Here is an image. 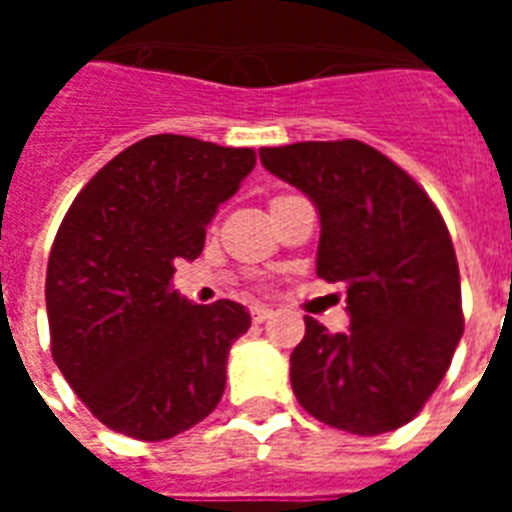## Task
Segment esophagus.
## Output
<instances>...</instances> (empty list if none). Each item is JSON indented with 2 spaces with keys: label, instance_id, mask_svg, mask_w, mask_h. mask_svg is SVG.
Masks as SVG:
<instances>
[{
  "label": "esophagus",
  "instance_id": "esophagus-1",
  "mask_svg": "<svg viewBox=\"0 0 512 512\" xmlns=\"http://www.w3.org/2000/svg\"><path fill=\"white\" fill-rule=\"evenodd\" d=\"M273 316V308H268V305H255L252 308V321L255 324H263V321H268Z\"/></svg>",
  "mask_w": 512,
  "mask_h": 512
}]
</instances>
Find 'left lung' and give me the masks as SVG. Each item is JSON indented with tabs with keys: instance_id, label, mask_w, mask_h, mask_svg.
I'll list each match as a JSON object with an SVG mask.
<instances>
[{
	"instance_id": "left-lung-1",
	"label": "left lung",
	"mask_w": 512,
	"mask_h": 512,
	"mask_svg": "<svg viewBox=\"0 0 512 512\" xmlns=\"http://www.w3.org/2000/svg\"><path fill=\"white\" fill-rule=\"evenodd\" d=\"M260 162L316 204V273L342 284L348 303V332L305 316L289 358L297 401L356 436L401 428L444 380L465 324L444 217L398 164L361 140L260 148Z\"/></svg>"
}]
</instances>
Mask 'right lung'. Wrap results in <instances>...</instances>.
Here are the masks:
<instances>
[{
    "label": "right lung",
    "instance_id": "right-lung-1",
    "mask_svg": "<svg viewBox=\"0 0 512 512\" xmlns=\"http://www.w3.org/2000/svg\"><path fill=\"white\" fill-rule=\"evenodd\" d=\"M252 148L151 135L84 185L47 263L52 358L106 428L164 441L223 398L244 305H193L172 289L196 260L217 207L255 170Z\"/></svg>",
    "mask_w": 512,
    "mask_h": 512
}]
</instances>
